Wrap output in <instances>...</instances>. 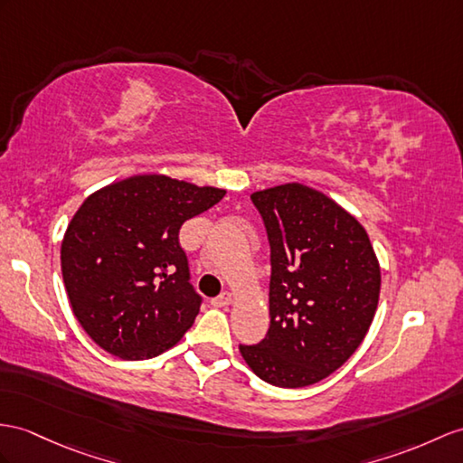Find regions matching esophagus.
<instances>
[{"mask_svg":"<svg viewBox=\"0 0 463 463\" xmlns=\"http://www.w3.org/2000/svg\"><path fill=\"white\" fill-rule=\"evenodd\" d=\"M232 304V292H228V290H223L220 297H216L212 300V307H216V308H223V307H230Z\"/></svg>","mask_w":463,"mask_h":463,"instance_id":"34e87169","label":"esophagus"}]
</instances>
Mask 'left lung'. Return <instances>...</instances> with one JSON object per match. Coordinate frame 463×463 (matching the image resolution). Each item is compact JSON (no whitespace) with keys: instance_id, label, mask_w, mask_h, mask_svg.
<instances>
[{"instance_id":"1","label":"left lung","mask_w":463,"mask_h":463,"mask_svg":"<svg viewBox=\"0 0 463 463\" xmlns=\"http://www.w3.org/2000/svg\"><path fill=\"white\" fill-rule=\"evenodd\" d=\"M251 200L270 245V326L240 352L270 385L308 387L364 342L379 302L377 255L364 225L310 186L280 184Z\"/></svg>"}]
</instances>
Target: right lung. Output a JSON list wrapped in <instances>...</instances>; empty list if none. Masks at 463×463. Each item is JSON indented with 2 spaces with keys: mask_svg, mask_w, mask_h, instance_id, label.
<instances>
[{
  "mask_svg": "<svg viewBox=\"0 0 463 463\" xmlns=\"http://www.w3.org/2000/svg\"><path fill=\"white\" fill-rule=\"evenodd\" d=\"M223 196L222 188L137 175L82 202L66 228L61 267L74 317L101 349L149 359L194 324L202 297L178 232Z\"/></svg>",
  "mask_w": 463,
  "mask_h": 463,
  "instance_id": "1",
  "label": "right lung"
}]
</instances>
